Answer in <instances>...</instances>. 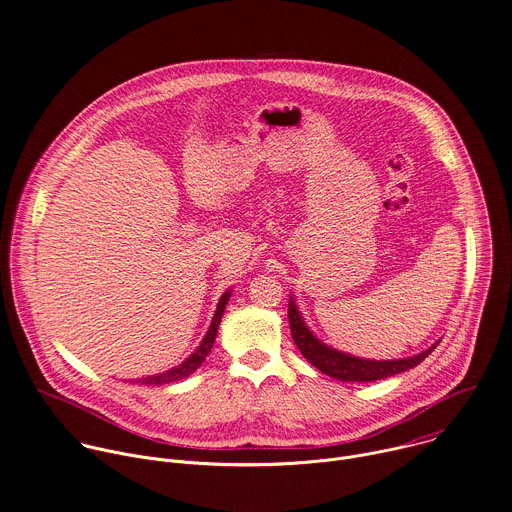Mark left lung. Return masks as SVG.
Here are the masks:
<instances>
[{
  "label": "left lung",
  "instance_id": "8db88e82",
  "mask_svg": "<svg viewBox=\"0 0 512 512\" xmlns=\"http://www.w3.org/2000/svg\"><path fill=\"white\" fill-rule=\"evenodd\" d=\"M287 316H289V328H291V338H294L296 346L300 348V352L304 354V358H308L318 371H322L324 375L344 381V383H369V381H379V379H387L399 373H405L421 360H425V356L440 344L435 342L431 344L427 350L407 356V358H395V360H371V358H360L342 350H336L332 346H328L326 342H322L306 324L300 308L296 306V300L289 296V308H287Z\"/></svg>",
  "mask_w": 512,
  "mask_h": 512
}]
</instances>
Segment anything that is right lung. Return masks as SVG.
Wrapping results in <instances>:
<instances>
[{
	"label": "right lung",
	"instance_id": "obj_1",
	"mask_svg": "<svg viewBox=\"0 0 512 512\" xmlns=\"http://www.w3.org/2000/svg\"><path fill=\"white\" fill-rule=\"evenodd\" d=\"M229 300H231V289H227L225 294L221 296V300H218L216 310H214V316H212V322H210V326H208V332H206L204 338L200 340L198 348H196L186 360H182V362L178 364V367H174V369H170V371H164V373H160V375H148V377H143V379H137L135 383H141V385H170V383H176V381H182V379L190 377V375L200 367V364L204 362V358L208 356V352H210V348H212V344H214V338H216V334H218V324H221V318H223V314H225V308H227ZM131 383H133V381H131Z\"/></svg>",
	"mask_w": 512,
	"mask_h": 512
}]
</instances>
